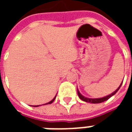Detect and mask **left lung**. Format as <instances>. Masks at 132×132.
I'll return each mask as SVG.
<instances>
[{
	"label": "left lung",
	"instance_id": "1",
	"mask_svg": "<svg viewBox=\"0 0 132 132\" xmlns=\"http://www.w3.org/2000/svg\"><path fill=\"white\" fill-rule=\"evenodd\" d=\"M123 82V81H122ZM122 83L120 84V86L118 87V88L115 91H114L112 93H111L110 95H108L107 96H105V97H100V98H89V97H84L83 95L80 94V93L79 92V90H78L77 88V92H78V97H80V100H82L84 102H90V103H93V104H96V103H101V102H103L106 101V100H108L109 98H110L112 96H113L119 90V89L120 88V87L122 86Z\"/></svg>",
	"mask_w": 132,
	"mask_h": 132
}]
</instances>
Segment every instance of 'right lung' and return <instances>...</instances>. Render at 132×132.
<instances>
[{"mask_svg": "<svg viewBox=\"0 0 132 132\" xmlns=\"http://www.w3.org/2000/svg\"><path fill=\"white\" fill-rule=\"evenodd\" d=\"M56 96H55V97H54V98H53V99H52L51 101H50V102H47V103H46V104H44V105H48V104H52V102L54 101V100H55V98H56ZM39 106H40V105H34V107H39Z\"/></svg>", "mask_w": 132, "mask_h": 132, "instance_id": "right-lung-1", "label": "right lung"}]
</instances>
